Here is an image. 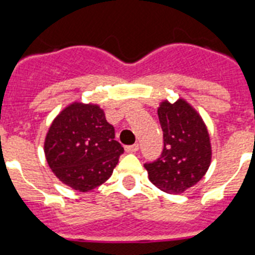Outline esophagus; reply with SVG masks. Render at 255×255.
Wrapping results in <instances>:
<instances>
[{
    "label": "esophagus",
    "instance_id": "1",
    "mask_svg": "<svg viewBox=\"0 0 255 255\" xmlns=\"http://www.w3.org/2000/svg\"><path fill=\"white\" fill-rule=\"evenodd\" d=\"M125 148H126V151H127V152H136V151H138L139 144L138 143L129 144V146H126Z\"/></svg>",
    "mask_w": 255,
    "mask_h": 255
}]
</instances>
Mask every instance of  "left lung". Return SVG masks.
<instances>
[{
    "instance_id": "8db88e82",
    "label": "left lung",
    "mask_w": 255,
    "mask_h": 255,
    "mask_svg": "<svg viewBox=\"0 0 255 255\" xmlns=\"http://www.w3.org/2000/svg\"><path fill=\"white\" fill-rule=\"evenodd\" d=\"M164 148L159 159L144 167L153 185L166 193H183L198 183L211 162L207 128L193 108L183 99L164 102L159 111Z\"/></svg>"
}]
</instances>
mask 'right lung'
Instances as JSON below:
<instances>
[{
  "instance_id": "1",
  "label": "right lung",
  "mask_w": 255,
  "mask_h": 255,
  "mask_svg": "<svg viewBox=\"0 0 255 255\" xmlns=\"http://www.w3.org/2000/svg\"><path fill=\"white\" fill-rule=\"evenodd\" d=\"M98 105L73 103L61 112L47 133L44 153L54 175L68 187L88 192L113 173L125 148Z\"/></svg>"
}]
</instances>
